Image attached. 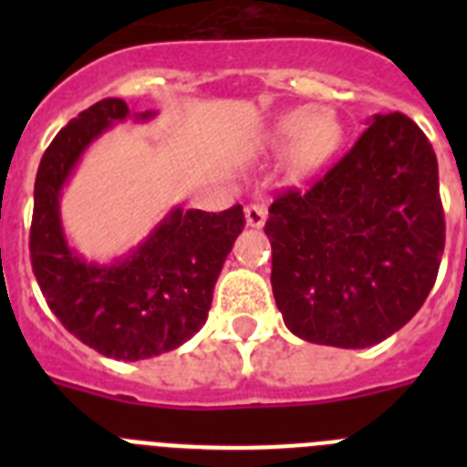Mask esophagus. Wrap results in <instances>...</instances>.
Here are the masks:
<instances>
[{
    "instance_id": "obj_1",
    "label": "esophagus",
    "mask_w": 467,
    "mask_h": 467,
    "mask_svg": "<svg viewBox=\"0 0 467 467\" xmlns=\"http://www.w3.org/2000/svg\"><path fill=\"white\" fill-rule=\"evenodd\" d=\"M245 222L247 226H253V229H262L264 222H266V208L264 205H247L245 208Z\"/></svg>"
}]
</instances>
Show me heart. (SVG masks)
<instances>
[{
    "instance_id": "b5f03b06",
    "label": "heart",
    "mask_w": 467,
    "mask_h": 467,
    "mask_svg": "<svg viewBox=\"0 0 467 467\" xmlns=\"http://www.w3.org/2000/svg\"><path fill=\"white\" fill-rule=\"evenodd\" d=\"M341 140L339 123L332 114L301 105L285 111L271 126L266 142L271 150L290 147V161L296 171H316L337 151Z\"/></svg>"
}]
</instances>
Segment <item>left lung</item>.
Returning <instances> with one entry per match:
<instances>
[{"label":"left lung","mask_w":467,"mask_h":467,"mask_svg":"<svg viewBox=\"0 0 467 467\" xmlns=\"http://www.w3.org/2000/svg\"><path fill=\"white\" fill-rule=\"evenodd\" d=\"M356 147L266 220L275 306L299 339L381 344L435 285L444 213L432 144L404 114H374Z\"/></svg>","instance_id":"left-lung-1"}]
</instances>
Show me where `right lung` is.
<instances>
[{"mask_svg":"<svg viewBox=\"0 0 467 467\" xmlns=\"http://www.w3.org/2000/svg\"><path fill=\"white\" fill-rule=\"evenodd\" d=\"M156 114L130 111L119 98L95 102L53 138L35 182L30 259L41 295L67 332L123 362L168 353L203 327L214 283L245 226L243 205L213 214L175 205L111 262L86 259L69 245L60 198L81 156L117 123H147Z\"/></svg>","mask_w":467,"mask_h":467,"instance_id":"obj_1","label":"right lung"}]
</instances>
